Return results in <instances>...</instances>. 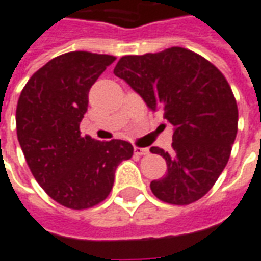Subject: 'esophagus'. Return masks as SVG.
I'll list each match as a JSON object with an SVG mask.
<instances>
[{
  "label": "esophagus",
  "instance_id": "obj_1",
  "mask_svg": "<svg viewBox=\"0 0 261 261\" xmlns=\"http://www.w3.org/2000/svg\"><path fill=\"white\" fill-rule=\"evenodd\" d=\"M134 152L137 155H147L149 152L148 148H141V147H134Z\"/></svg>",
  "mask_w": 261,
  "mask_h": 261
}]
</instances>
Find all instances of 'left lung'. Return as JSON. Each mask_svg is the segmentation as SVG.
<instances>
[{"instance_id": "left-lung-1", "label": "left lung", "mask_w": 261, "mask_h": 261, "mask_svg": "<svg viewBox=\"0 0 261 261\" xmlns=\"http://www.w3.org/2000/svg\"><path fill=\"white\" fill-rule=\"evenodd\" d=\"M114 74L174 125L169 154L149 148L168 167L164 178L149 184L152 194L171 205L200 199L225 169L238 134V105L223 73L203 56L172 46L123 56Z\"/></svg>"}]
</instances>
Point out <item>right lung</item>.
<instances>
[{"label":"right lung","instance_id":"add662e5","mask_svg":"<svg viewBox=\"0 0 261 261\" xmlns=\"http://www.w3.org/2000/svg\"><path fill=\"white\" fill-rule=\"evenodd\" d=\"M116 58L85 50L56 56L31 76L16 105V136L43 191L69 209H89L109 196L128 141L80 136L89 90Z\"/></svg>","mask_w":261,"mask_h":261}]
</instances>
